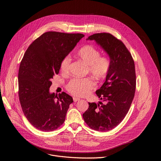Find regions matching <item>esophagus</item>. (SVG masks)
<instances>
[{"mask_svg":"<svg viewBox=\"0 0 161 161\" xmlns=\"http://www.w3.org/2000/svg\"><path fill=\"white\" fill-rule=\"evenodd\" d=\"M73 100H74V102H77V101H78V100H80V98H78V97H73Z\"/></svg>","mask_w":161,"mask_h":161,"instance_id":"obj_1","label":"esophagus"}]
</instances>
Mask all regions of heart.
I'll list each match as a JSON object with an SVG mask.
<instances>
[{
	"mask_svg": "<svg viewBox=\"0 0 161 161\" xmlns=\"http://www.w3.org/2000/svg\"><path fill=\"white\" fill-rule=\"evenodd\" d=\"M75 56L87 66L90 74L98 80L104 79L110 69V61L106 57H100L99 51L91 45H85L80 47ZM71 58L66 56L61 62L60 69L62 72L66 73L69 70ZM95 83L91 79H73L67 86V90L70 93L83 97L87 95L93 88Z\"/></svg>",
	"mask_w": 161,
	"mask_h": 161,
	"instance_id": "obj_1",
	"label": "heart"
}]
</instances>
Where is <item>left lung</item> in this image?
Here are the masks:
<instances>
[{
  "instance_id": "obj_1",
  "label": "left lung",
  "mask_w": 161,
  "mask_h": 161,
  "mask_svg": "<svg viewBox=\"0 0 161 161\" xmlns=\"http://www.w3.org/2000/svg\"><path fill=\"white\" fill-rule=\"evenodd\" d=\"M86 40H95L107 53L110 69L104 83L96 91L104 103H89L83 117L91 129L106 132L119 125L129 110L136 89L134 63L123 42L111 34L97 33Z\"/></svg>"
}]
</instances>
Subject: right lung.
<instances>
[{
    "label": "right lung",
    "mask_w": 161,
    "mask_h": 161,
    "mask_svg": "<svg viewBox=\"0 0 161 161\" xmlns=\"http://www.w3.org/2000/svg\"><path fill=\"white\" fill-rule=\"evenodd\" d=\"M83 37L80 33L47 32L24 54L18 73L19 101L27 120L40 130H55L64 122L73 98L64 92H50L49 88L63 58Z\"/></svg>",
    "instance_id": "right-lung-1"
}]
</instances>
